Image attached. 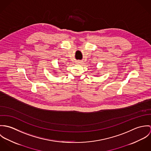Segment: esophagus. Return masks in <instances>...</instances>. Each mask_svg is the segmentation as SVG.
Instances as JSON below:
<instances>
[{"instance_id":"esophagus-1","label":"esophagus","mask_w":151,"mask_h":151,"mask_svg":"<svg viewBox=\"0 0 151 151\" xmlns=\"http://www.w3.org/2000/svg\"><path fill=\"white\" fill-rule=\"evenodd\" d=\"M81 63V62H80V61H77V64H78V65H80Z\"/></svg>"}]
</instances>
